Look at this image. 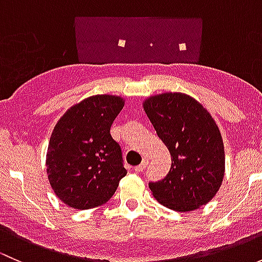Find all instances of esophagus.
<instances>
[{
    "label": "esophagus",
    "mask_w": 262,
    "mask_h": 262,
    "mask_svg": "<svg viewBox=\"0 0 262 262\" xmlns=\"http://www.w3.org/2000/svg\"><path fill=\"white\" fill-rule=\"evenodd\" d=\"M147 165H148V160H146V158H144L143 162H142L141 165H139V166H136V167H134V171H136V172H142V171L146 170V168H147Z\"/></svg>",
    "instance_id": "1"
}]
</instances>
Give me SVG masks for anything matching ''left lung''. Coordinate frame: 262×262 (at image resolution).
<instances>
[{"label":"left lung","mask_w":262,"mask_h":262,"mask_svg":"<svg viewBox=\"0 0 262 262\" xmlns=\"http://www.w3.org/2000/svg\"><path fill=\"white\" fill-rule=\"evenodd\" d=\"M143 107L172 161L166 178L149 182L153 196L178 212L209 203L224 176L223 141L212 115L196 100L178 92L149 97Z\"/></svg>","instance_id":"left-lung-1"}]
</instances>
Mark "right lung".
<instances>
[{"label":"right lung","instance_id":"1","mask_svg":"<svg viewBox=\"0 0 262 262\" xmlns=\"http://www.w3.org/2000/svg\"><path fill=\"white\" fill-rule=\"evenodd\" d=\"M124 100L96 95L71 107L54 126L47 153V173L55 195L68 207L105 204L126 175L121 148L110 134Z\"/></svg>","mask_w":262,"mask_h":262}]
</instances>
